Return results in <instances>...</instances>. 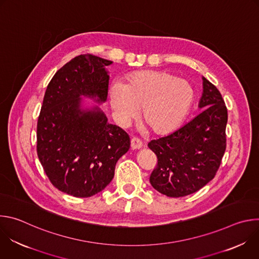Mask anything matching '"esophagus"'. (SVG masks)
<instances>
[{"instance_id":"obj_1","label":"esophagus","mask_w":259,"mask_h":259,"mask_svg":"<svg viewBox=\"0 0 259 259\" xmlns=\"http://www.w3.org/2000/svg\"><path fill=\"white\" fill-rule=\"evenodd\" d=\"M142 147V141L137 138V137H133L131 138V149L132 150H139Z\"/></svg>"}]
</instances>
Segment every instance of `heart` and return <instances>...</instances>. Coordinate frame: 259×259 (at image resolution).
Here are the masks:
<instances>
[{
	"instance_id": "b5f03b06",
	"label": "heart",
	"mask_w": 259,
	"mask_h": 259,
	"mask_svg": "<svg viewBox=\"0 0 259 259\" xmlns=\"http://www.w3.org/2000/svg\"><path fill=\"white\" fill-rule=\"evenodd\" d=\"M195 99L192 85L166 71L145 70L109 88V102L122 123L136 118L142 107L145 125L157 134L177 129L190 113Z\"/></svg>"
}]
</instances>
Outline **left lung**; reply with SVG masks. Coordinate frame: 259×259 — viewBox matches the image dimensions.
<instances>
[{
	"instance_id": "1",
	"label": "left lung",
	"mask_w": 259,
	"mask_h": 259,
	"mask_svg": "<svg viewBox=\"0 0 259 259\" xmlns=\"http://www.w3.org/2000/svg\"><path fill=\"white\" fill-rule=\"evenodd\" d=\"M202 79V112L175 132L147 144L158 159L150 182L167 197H184L205 187L214 178L227 149L225 100L212 83Z\"/></svg>"
}]
</instances>
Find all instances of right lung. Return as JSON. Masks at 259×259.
I'll return each mask as SVG.
<instances>
[{"instance_id": "1", "label": "right lung", "mask_w": 259, "mask_h": 259, "mask_svg": "<svg viewBox=\"0 0 259 259\" xmlns=\"http://www.w3.org/2000/svg\"><path fill=\"white\" fill-rule=\"evenodd\" d=\"M113 61L92 54L72 58L47 86L36 125V153L53 186L88 198L105 189L118 160L130 149L129 135L109 124L98 106L82 107V96L106 101Z\"/></svg>"}]
</instances>
